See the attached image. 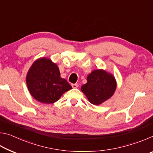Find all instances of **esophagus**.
Here are the masks:
<instances>
[{"label": "esophagus", "instance_id": "1", "mask_svg": "<svg viewBox=\"0 0 153 153\" xmlns=\"http://www.w3.org/2000/svg\"><path fill=\"white\" fill-rule=\"evenodd\" d=\"M71 86L73 87V88H77L78 87V84H72Z\"/></svg>", "mask_w": 153, "mask_h": 153}]
</instances>
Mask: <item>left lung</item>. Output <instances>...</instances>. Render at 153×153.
I'll return each instance as SVG.
<instances>
[{"instance_id": "obj_1", "label": "left lung", "mask_w": 153, "mask_h": 153, "mask_svg": "<svg viewBox=\"0 0 153 153\" xmlns=\"http://www.w3.org/2000/svg\"><path fill=\"white\" fill-rule=\"evenodd\" d=\"M117 88L115 77L103 69H97L87 77V83L81 90L94 105H99L111 98Z\"/></svg>"}]
</instances>
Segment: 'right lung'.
<instances>
[{
	"mask_svg": "<svg viewBox=\"0 0 153 153\" xmlns=\"http://www.w3.org/2000/svg\"><path fill=\"white\" fill-rule=\"evenodd\" d=\"M26 84L31 95L45 104L56 102L72 88L65 79L61 77L57 65L45 57L33 62L27 74Z\"/></svg>",
	"mask_w": 153,
	"mask_h": 153,
	"instance_id": "obj_1",
	"label": "right lung"
}]
</instances>
